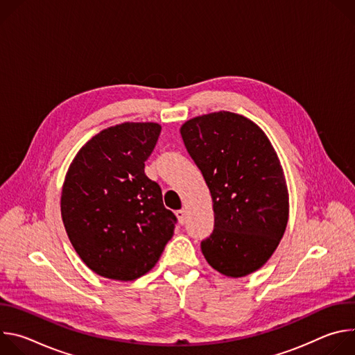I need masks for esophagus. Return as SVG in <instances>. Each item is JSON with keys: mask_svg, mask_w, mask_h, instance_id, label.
<instances>
[{"mask_svg": "<svg viewBox=\"0 0 355 355\" xmlns=\"http://www.w3.org/2000/svg\"><path fill=\"white\" fill-rule=\"evenodd\" d=\"M185 211L184 209H180V211H177L175 212V216H177V219H178V222L181 223V225H184L185 223Z\"/></svg>", "mask_w": 355, "mask_h": 355, "instance_id": "obj_1", "label": "esophagus"}]
</instances>
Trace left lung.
<instances>
[{
    "mask_svg": "<svg viewBox=\"0 0 355 355\" xmlns=\"http://www.w3.org/2000/svg\"><path fill=\"white\" fill-rule=\"evenodd\" d=\"M180 132L214 204L215 229L200 243L202 254L230 278L257 271L274 254L289 216L286 181L270 139L227 111L192 118Z\"/></svg>",
    "mask_w": 355,
    "mask_h": 355,
    "instance_id": "obj_1",
    "label": "left lung"
}]
</instances>
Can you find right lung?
I'll list each match as a JSON object with an SVG mask.
<instances>
[{
  "mask_svg": "<svg viewBox=\"0 0 355 355\" xmlns=\"http://www.w3.org/2000/svg\"><path fill=\"white\" fill-rule=\"evenodd\" d=\"M162 126L125 122L91 137L71 162L60 199L67 236L95 274L133 281L153 268L174 234L175 215L144 174Z\"/></svg>",
  "mask_w": 355,
  "mask_h": 355,
  "instance_id": "obj_1",
  "label": "right lung"
}]
</instances>
